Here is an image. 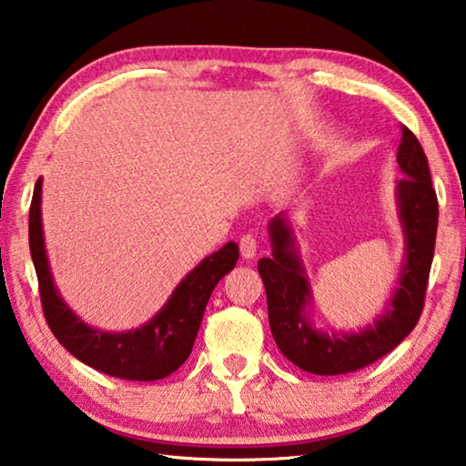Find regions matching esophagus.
Returning <instances> with one entry per match:
<instances>
[{
    "instance_id": "obj_1",
    "label": "esophagus",
    "mask_w": 466,
    "mask_h": 466,
    "mask_svg": "<svg viewBox=\"0 0 466 466\" xmlns=\"http://www.w3.org/2000/svg\"><path fill=\"white\" fill-rule=\"evenodd\" d=\"M240 255L242 259H253V257L257 255V238L253 234H245L240 238Z\"/></svg>"
}]
</instances>
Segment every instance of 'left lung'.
Instances as JSON below:
<instances>
[{"label": "left lung", "instance_id": "left-lung-1", "mask_svg": "<svg viewBox=\"0 0 466 466\" xmlns=\"http://www.w3.org/2000/svg\"><path fill=\"white\" fill-rule=\"evenodd\" d=\"M404 178L396 184L398 221L404 236V261L392 297L373 323L357 331L315 328L313 290L299 255L297 234L286 213L269 221L271 257L257 263L268 294L269 328L290 363L315 375H339L375 363L415 329L427 290L438 232V197L423 147L409 128L396 155Z\"/></svg>", "mask_w": 466, "mask_h": 466}]
</instances>
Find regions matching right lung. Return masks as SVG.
Instances as JSON below:
<instances>
[{
    "mask_svg": "<svg viewBox=\"0 0 466 466\" xmlns=\"http://www.w3.org/2000/svg\"><path fill=\"white\" fill-rule=\"evenodd\" d=\"M41 188L43 178L35 184L28 216V245L39 279L43 313L54 336L78 360L112 378L130 381L167 378L190 357L207 302L219 279L234 269L238 261V245L230 240L205 257L174 288L166 305L140 328L106 331L80 319L57 290L43 238Z\"/></svg>",
    "mask_w": 466,
    "mask_h": 466,
    "instance_id": "1",
    "label": "right lung"
}]
</instances>
